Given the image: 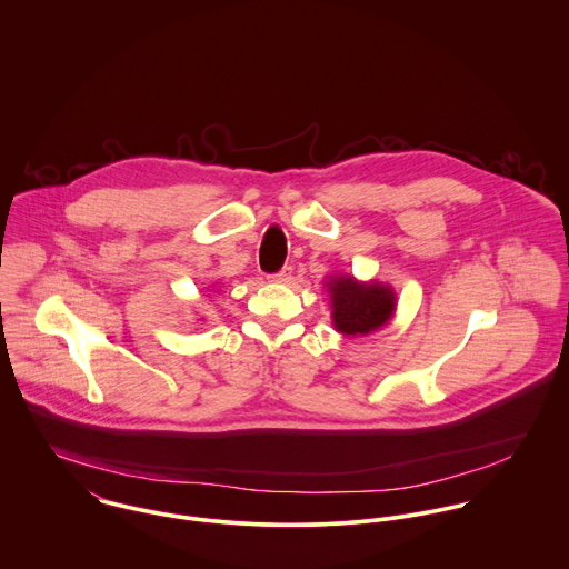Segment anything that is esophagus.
<instances>
[{
	"label": "esophagus",
	"instance_id": "obj_1",
	"mask_svg": "<svg viewBox=\"0 0 569 569\" xmlns=\"http://www.w3.org/2000/svg\"><path fill=\"white\" fill-rule=\"evenodd\" d=\"M271 282H289L291 280V267H282L278 273L269 276Z\"/></svg>",
	"mask_w": 569,
	"mask_h": 569
}]
</instances>
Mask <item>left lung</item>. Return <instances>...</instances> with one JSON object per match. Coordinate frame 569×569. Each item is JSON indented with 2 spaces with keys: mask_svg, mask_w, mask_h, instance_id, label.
Returning a JSON list of instances; mask_svg holds the SVG:
<instances>
[{
  "mask_svg": "<svg viewBox=\"0 0 569 569\" xmlns=\"http://www.w3.org/2000/svg\"><path fill=\"white\" fill-rule=\"evenodd\" d=\"M330 293L332 325L343 335H368L388 325L397 309V293L381 282H357L335 276L326 282Z\"/></svg>",
  "mask_w": 569,
  "mask_h": 569,
  "instance_id": "left-lung-1",
  "label": "left lung"
}]
</instances>
